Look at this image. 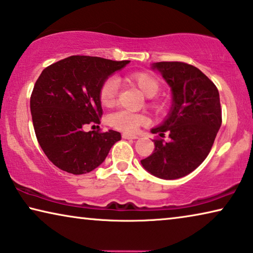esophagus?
Masks as SVG:
<instances>
[{"label":"esophagus","mask_w":253,"mask_h":253,"mask_svg":"<svg viewBox=\"0 0 253 253\" xmlns=\"http://www.w3.org/2000/svg\"><path fill=\"white\" fill-rule=\"evenodd\" d=\"M123 139H138V135L134 134H129V133H123L122 134Z\"/></svg>","instance_id":"34e87169"}]
</instances>
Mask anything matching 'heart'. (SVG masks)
<instances>
[{"mask_svg":"<svg viewBox=\"0 0 253 253\" xmlns=\"http://www.w3.org/2000/svg\"><path fill=\"white\" fill-rule=\"evenodd\" d=\"M129 79L147 97H154L158 94L161 89V83L154 75L149 72H134L130 75ZM119 84L114 78H108L100 84L98 91V98L100 104L105 107H110L115 103L118 95ZM150 106L157 112H162L165 108V104L161 99H153L149 103ZM108 124L123 132L133 133L137 132L140 126H147L149 123V118L142 113H132L129 111H118L111 114L107 119Z\"/></svg>","mask_w":253,"mask_h":253,"instance_id":"obj_1","label":"heart"}]
</instances>
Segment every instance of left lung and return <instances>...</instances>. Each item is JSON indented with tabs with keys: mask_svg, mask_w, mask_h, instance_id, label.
<instances>
[{
	"mask_svg": "<svg viewBox=\"0 0 253 253\" xmlns=\"http://www.w3.org/2000/svg\"><path fill=\"white\" fill-rule=\"evenodd\" d=\"M158 70L172 89L173 104L164 122L151 130L157 133L153 154L141 164L164 180L188 175L197 169L215 141L221 126L218 89L199 69L183 62H157ZM170 140L161 138L165 133Z\"/></svg>",
	"mask_w": 253,
	"mask_h": 253,
	"instance_id": "obj_1",
	"label": "left lung"
}]
</instances>
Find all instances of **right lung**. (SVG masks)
I'll return each instance as SVG.
<instances>
[{
  "mask_svg": "<svg viewBox=\"0 0 253 253\" xmlns=\"http://www.w3.org/2000/svg\"><path fill=\"white\" fill-rule=\"evenodd\" d=\"M130 61L73 55L42 70L30 96L35 133L41 148L56 167L80 175L105 161L121 133L84 132L100 123V84Z\"/></svg>",
  "mask_w": 253,
  "mask_h": 253,
  "instance_id": "obj_1",
  "label": "right lung"
}]
</instances>
